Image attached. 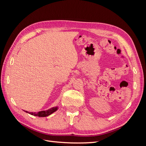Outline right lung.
I'll return each instance as SVG.
<instances>
[{
	"label": "right lung",
	"mask_w": 146,
	"mask_h": 146,
	"mask_svg": "<svg viewBox=\"0 0 146 146\" xmlns=\"http://www.w3.org/2000/svg\"><path fill=\"white\" fill-rule=\"evenodd\" d=\"M58 107H53L51 108L50 109H48L47 110H46V111H39V112H28L27 111H24L26 113H29L31 115H33V116H39V117H46L50 115L51 114L54 113V112H55L57 110H58Z\"/></svg>",
	"instance_id": "1"
}]
</instances>
